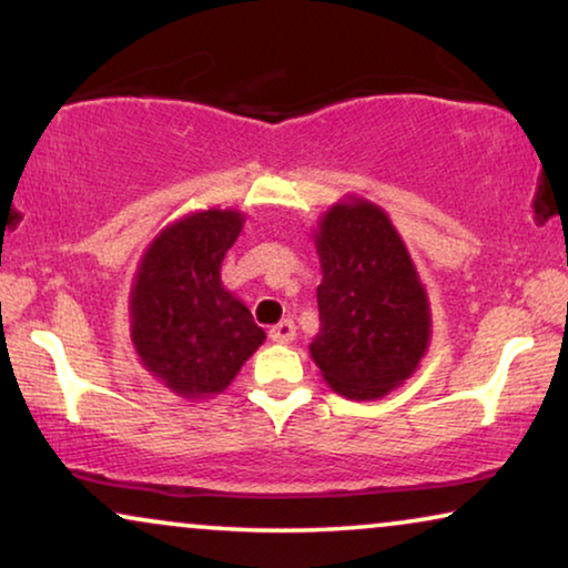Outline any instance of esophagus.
I'll return each instance as SVG.
<instances>
[{
    "label": "esophagus",
    "instance_id": "esophagus-1",
    "mask_svg": "<svg viewBox=\"0 0 568 568\" xmlns=\"http://www.w3.org/2000/svg\"><path fill=\"white\" fill-rule=\"evenodd\" d=\"M268 336L274 344H292L294 336H297V328H294L292 321H282L268 331Z\"/></svg>",
    "mask_w": 568,
    "mask_h": 568
}]
</instances>
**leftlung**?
<instances>
[{"instance_id": "obj_1", "label": "left lung", "mask_w": 568, "mask_h": 568, "mask_svg": "<svg viewBox=\"0 0 568 568\" xmlns=\"http://www.w3.org/2000/svg\"><path fill=\"white\" fill-rule=\"evenodd\" d=\"M313 232L323 282L310 356L344 398H383L414 375L432 341L414 258L385 209L367 199L336 201Z\"/></svg>"}]
</instances>
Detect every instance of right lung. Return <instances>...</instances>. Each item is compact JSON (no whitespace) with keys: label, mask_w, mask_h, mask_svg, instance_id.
<instances>
[{"label":"right lung","mask_w":568,"mask_h":568,"mask_svg":"<svg viewBox=\"0 0 568 568\" xmlns=\"http://www.w3.org/2000/svg\"><path fill=\"white\" fill-rule=\"evenodd\" d=\"M245 214L204 209L170 222L139 261L129 294V331L139 362L181 398L230 387L266 333L222 284L224 253Z\"/></svg>","instance_id":"right-lung-1"}]
</instances>
